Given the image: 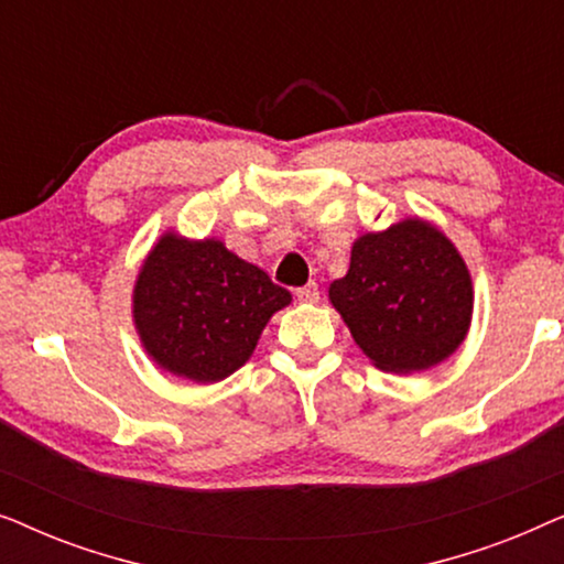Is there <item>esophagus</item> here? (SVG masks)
<instances>
[{
  "mask_svg": "<svg viewBox=\"0 0 564 564\" xmlns=\"http://www.w3.org/2000/svg\"><path fill=\"white\" fill-rule=\"evenodd\" d=\"M297 300H300V303H307V305L318 303V300H321V290H318V284H315V282H307L305 288H300V290H297Z\"/></svg>",
  "mask_w": 564,
  "mask_h": 564,
  "instance_id": "obj_1",
  "label": "esophagus"
}]
</instances>
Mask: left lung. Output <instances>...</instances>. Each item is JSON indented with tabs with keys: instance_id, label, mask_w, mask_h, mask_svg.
I'll list each match as a JSON object with an SVG mask.
<instances>
[{
	"instance_id": "1",
	"label": "left lung",
	"mask_w": 564,
	"mask_h": 564,
	"mask_svg": "<svg viewBox=\"0 0 564 564\" xmlns=\"http://www.w3.org/2000/svg\"><path fill=\"white\" fill-rule=\"evenodd\" d=\"M328 297L354 341L382 372L436 367L465 341L473 321V280L442 230L405 218L359 236L349 272Z\"/></svg>"
}]
</instances>
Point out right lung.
<instances>
[{
  "instance_id": "1",
  "label": "right lung",
  "mask_w": 564,
  "mask_h": 564,
  "mask_svg": "<svg viewBox=\"0 0 564 564\" xmlns=\"http://www.w3.org/2000/svg\"><path fill=\"white\" fill-rule=\"evenodd\" d=\"M290 300L264 269L238 259L218 238L164 234L138 272L133 321L161 369L207 384L249 361L269 318Z\"/></svg>"
}]
</instances>
